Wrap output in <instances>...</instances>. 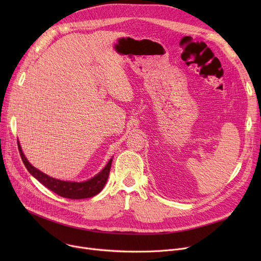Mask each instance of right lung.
Segmentation results:
<instances>
[{"instance_id": "right-lung-1", "label": "right lung", "mask_w": 261, "mask_h": 261, "mask_svg": "<svg viewBox=\"0 0 261 261\" xmlns=\"http://www.w3.org/2000/svg\"><path fill=\"white\" fill-rule=\"evenodd\" d=\"M18 147L21 159L24 163L26 169L30 171V173L36 177V179L43 184L45 187H47L49 190L54 191L55 194H57L60 197L67 198V199H73V200H79V199H87L94 197L97 194H99L105 187L108 176L110 173V168H111L112 160L110 159L107 165L100 170L96 175H94L88 181L84 182H71V181H61L58 179H55L42 171H40L36 167H34L32 164L27 161L26 156L24 155L20 143L18 142Z\"/></svg>"}]
</instances>
